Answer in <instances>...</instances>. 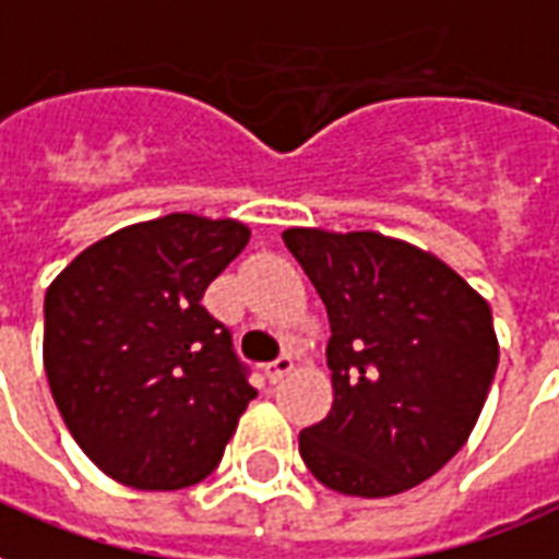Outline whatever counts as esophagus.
I'll return each instance as SVG.
<instances>
[{
	"mask_svg": "<svg viewBox=\"0 0 559 559\" xmlns=\"http://www.w3.org/2000/svg\"><path fill=\"white\" fill-rule=\"evenodd\" d=\"M289 372H293V357L289 355H281L278 360H272V364H266V369H263V374H266L272 383L284 381Z\"/></svg>",
	"mask_w": 559,
	"mask_h": 559,
	"instance_id": "34e87169",
	"label": "esophagus"
}]
</instances>
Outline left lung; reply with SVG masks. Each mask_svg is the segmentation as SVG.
I'll return each instance as SVG.
<instances>
[{
	"label": "left lung",
	"instance_id": "left-lung-1",
	"mask_svg": "<svg viewBox=\"0 0 559 559\" xmlns=\"http://www.w3.org/2000/svg\"><path fill=\"white\" fill-rule=\"evenodd\" d=\"M325 301L334 404L298 433L319 484L399 496L437 475L475 428L496 378L487 298L431 251L378 231L281 234Z\"/></svg>",
	"mask_w": 559,
	"mask_h": 559
}]
</instances>
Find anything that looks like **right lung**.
Returning a JSON list of instances; mask_svg holds the SVG:
<instances>
[{"label":"right lung","instance_id":"add662e5","mask_svg":"<svg viewBox=\"0 0 559 559\" xmlns=\"http://www.w3.org/2000/svg\"><path fill=\"white\" fill-rule=\"evenodd\" d=\"M249 237L237 219L169 213L93 242L46 289L49 390L108 478L164 492L223 460L258 390L202 296Z\"/></svg>","mask_w":559,"mask_h":559}]
</instances>
